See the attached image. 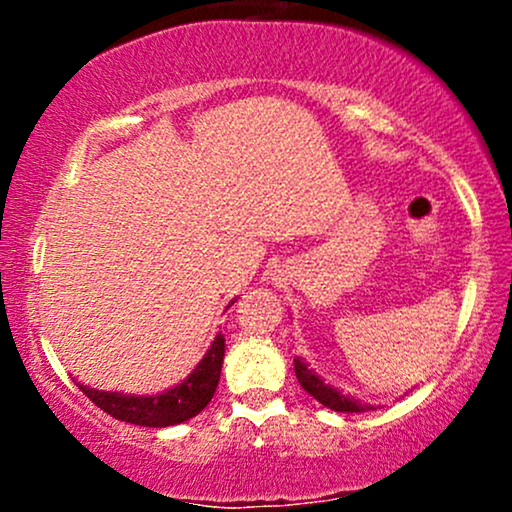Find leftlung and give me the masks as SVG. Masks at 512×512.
Segmentation results:
<instances>
[{"label": "left lung", "mask_w": 512, "mask_h": 512, "mask_svg": "<svg viewBox=\"0 0 512 512\" xmlns=\"http://www.w3.org/2000/svg\"><path fill=\"white\" fill-rule=\"evenodd\" d=\"M293 366H296V378H298V383H301L303 390L308 392V395H313L320 404H325L327 409H334V411H363L366 409L363 404L354 402L351 397H346V395H342V392L334 390V387L322 383L313 370L305 366L301 358H293Z\"/></svg>", "instance_id": "obj_1"}]
</instances>
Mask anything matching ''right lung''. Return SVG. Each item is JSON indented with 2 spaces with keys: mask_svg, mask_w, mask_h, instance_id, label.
Wrapping results in <instances>:
<instances>
[{
  "mask_svg": "<svg viewBox=\"0 0 512 512\" xmlns=\"http://www.w3.org/2000/svg\"><path fill=\"white\" fill-rule=\"evenodd\" d=\"M223 351H226V339L219 334L207 351V356L192 370L190 378L156 397H127L117 395V392H98L84 385L79 387L96 407H101L105 414H110L117 421L149 428L175 426L197 416L211 402L216 385H219Z\"/></svg>",
  "mask_w": 512,
  "mask_h": 512,
  "instance_id": "right-lung-1",
  "label": "right lung"
}]
</instances>
